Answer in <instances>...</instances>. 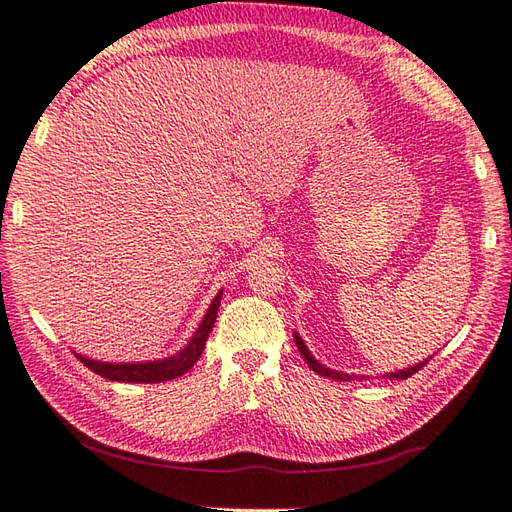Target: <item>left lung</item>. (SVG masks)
<instances>
[{
	"instance_id": "obj_1",
	"label": "left lung",
	"mask_w": 512,
	"mask_h": 512,
	"mask_svg": "<svg viewBox=\"0 0 512 512\" xmlns=\"http://www.w3.org/2000/svg\"><path fill=\"white\" fill-rule=\"evenodd\" d=\"M295 343H297V347H299V352H301V356L306 358V363L312 367V372H317L319 376H325V378H334V380H354L356 376H350V374H343V372H334V369H330V367H323L321 363H317L312 358V354H310V350L306 345H303V341H301V336L299 334H295ZM431 358V356H429ZM429 358L427 361H422V363H418V365H413V367H407V369H400V372H391V374H385V378H389V380H394V378H400V380H405V378H409V376H413L416 372H420V369L429 363Z\"/></svg>"
}]
</instances>
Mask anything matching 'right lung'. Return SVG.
<instances>
[{
	"mask_svg": "<svg viewBox=\"0 0 512 512\" xmlns=\"http://www.w3.org/2000/svg\"><path fill=\"white\" fill-rule=\"evenodd\" d=\"M220 299H222V292H217V297L211 301V306L206 310L200 328L195 330L193 339L187 343V347L169 358H162V361L114 365V363L90 361V358L79 356V354H76V358H79L85 367L92 369L94 374H99L107 380H118V383H165V380L178 378L182 374H187L189 369L200 361L206 339H209V334L213 330L217 308H220Z\"/></svg>",
	"mask_w": 512,
	"mask_h": 512,
	"instance_id": "1",
	"label": "right lung"
}]
</instances>
